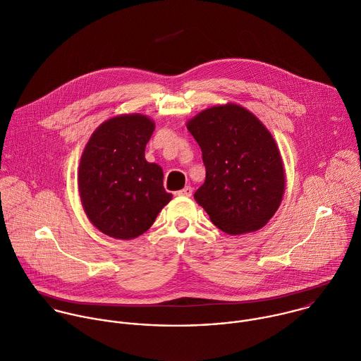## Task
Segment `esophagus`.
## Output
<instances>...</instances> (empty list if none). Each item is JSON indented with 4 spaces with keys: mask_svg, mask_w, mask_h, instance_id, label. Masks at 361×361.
I'll list each match as a JSON object with an SVG mask.
<instances>
[{
    "mask_svg": "<svg viewBox=\"0 0 361 361\" xmlns=\"http://www.w3.org/2000/svg\"><path fill=\"white\" fill-rule=\"evenodd\" d=\"M191 194H192V188H191L190 185H187V187H184L183 190L177 191V195H178V197H191Z\"/></svg>",
    "mask_w": 361,
    "mask_h": 361,
    "instance_id": "1",
    "label": "esophagus"
}]
</instances>
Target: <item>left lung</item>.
<instances>
[{
    "mask_svg": "<svg viewBox=\"0 0 361 361\" xmlns=\"http://www.w3.org/2000/svg\"><path fill=\"white\" fill-rule=\"evenodd\" d=\"M187 128L201 147L207 170L194 198L212 224L229 235L263 228L286 188L281 154L267 128L236 104L208 108Z\"/></svg>",
    "mask_w": 361,
    "mask_h": 361,
    "instance_id": "8db88e82",
    "label": "left lung"
}]
</instances>
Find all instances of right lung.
<instances>
[{"label":"right lung","instance_id":"1","mask_svg":"<svg viewBox=\"0 0 361 361\" xmlns=\"http://www.w3.org/2000/svg\"><path fill=\"white\" fill-rule=\"evenodd\" d=\"M154 122L140 114L101 123L81 154L78 191L84 212L102 233L129 240L145 233L173 198L163 170L145 159Z\"/></svg>","mask_w":361,"mask_h":361}]
</instances>
